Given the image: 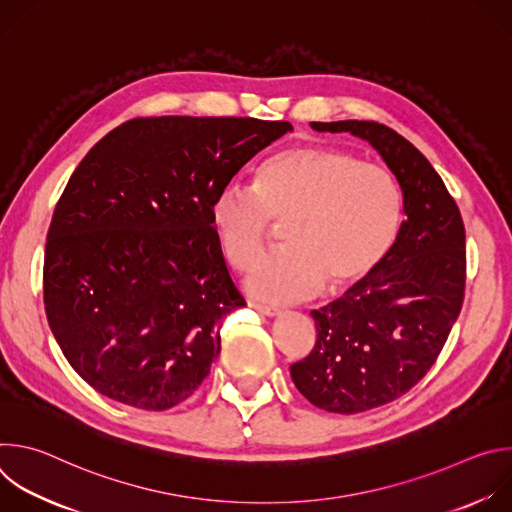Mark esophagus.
Segmentation results:
<instances>
[{
    "mask_svg": "<svg viewBox=\"0 0 512 512\" xmlns=\"http://www.w3.org/2000/svg\"><path fill=\"white\" fill-rule=\"evenodd\" d=\"M253 310H257L261 316H267V318H277L281 316V310L279 308H271V306H261V304H251Z\"/></svg>",
    "mask_w": 512,
    "mask_h": 512,
    "instance_id": "esophagus-1",
    "label": "esophagus"
}]
</instances>
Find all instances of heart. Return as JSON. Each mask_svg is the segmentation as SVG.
I'll use <instances>...</instances> for the list:
<instances>
[{
  "instance_id": "obj_1",
  "label": "heart",
  "mask_w": 512,
  "mask_h": 512,
  "mask_svg": "<svg viewBox=\"0 0 512 512\" xmlns=\"http://www.w3.org/2000/svg\"><path fill=\"white\" fill-rule=\"evenodd\" d=\"M269 221L285 223V249L255 265L247 289L296 302L324 283L348 289L379 267L401 227V192L379 164L330 145H296L261 164L253 190L227 182L210 202L218 249L241 271L263 253Z\"/></svg>"
}]
</instances>
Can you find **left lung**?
<instances>
[{"label": "left lung", "instance_id": "8db88e82", "mask_svg": "<svg viewBox=\"0 0 512 512\" xmlns=\"http://www.w3.org/2000/svg\"><path fill=\"white\" fill-rule=\"evenodd\" d=\"M373 145L399 182L405 221L379 267L322 310L318 340L291 364L316 407L360 413L405 395L431 369L460 316L466 231L444 180L411 141L375 121L310 123Z\"/></svg>", "mask_w": 512, "mask_h": 512}]
</instances>
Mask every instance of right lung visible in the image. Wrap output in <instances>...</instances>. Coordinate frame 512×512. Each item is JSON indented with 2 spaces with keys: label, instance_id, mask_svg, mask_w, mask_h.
Returning <instances> with one entry per match:
<instances>
[{
  "label": "right lung",
  "instance_id": "obj_1",
  "mask_svg": "<svg viewBox=\"0 0 512 512\" xmlns=\"http://www.w3.org/2000/svg\"><path fill=\"white\" fill-rule=\"evenodd\" d=\"M287 121L145 117L107 133L70 176L44 251V308L77 375L148 411L188 399L245 306L210 202Z\"/></svg>",
  "mask_w": 512,
  "mask_h": 512
}]
</instances>
